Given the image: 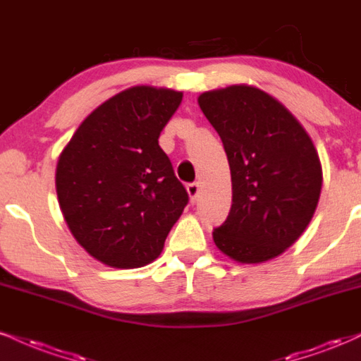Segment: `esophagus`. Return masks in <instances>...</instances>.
<instances>
[{
  "label": "esophagus",
  "instance_id": "esophagus-1",
  "mask_svg": "<svg viewBox=\"0 0 361 361\" xmlns=\"http://www.w3.org/2000/svg\"><path fill=\"white\" fill-rule=\"evenodd\" d=\"M186 192H188V197L192 202L195 203L197 202L198 195H200V185L198 183H190L188 186H186Z\"/></svg>",
  "mask_w": 361,
  "mask_h": 361
}]
</instances>
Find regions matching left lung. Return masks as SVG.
<instances>
[{
	"label": "left lung",
	"mask_w": 361,
	"mask_h": 361,
	"mask_svg": "<svg viewBox=\"0 0 361 361\" xmlns=\"http://www.w3.org/2000/svg\"><path fill=\"white\" fill-rule=\"evenodd\" d=\"M222 139L232 176V207L214 242L242 264L274 259L301 237L323 185L310 134L277 99L252 85L198 97Z\"/></svg>",
	"instance_id": "obj_1"
}]
</instances>
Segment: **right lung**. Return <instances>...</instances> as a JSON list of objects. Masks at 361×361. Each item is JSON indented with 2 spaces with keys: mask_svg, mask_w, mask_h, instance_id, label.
<instances>
[{
  "mask_svg": "<svg viewBox=\"0 0 361 361\" xmlns=\"http://www.w3.org/2000/svg\"><path fill=\"white\" fill-rule=\"evenodd\" d=\"M181 99L171 89H126L90 112L60 154V210L75 240L106 266L153 262L188 203L158 145Z\"/></svg>",
  "mask_w": 361,
  "mask_h": 361,
  "instance_id": "1",
  "label": "right lung"
}]
</instances>
